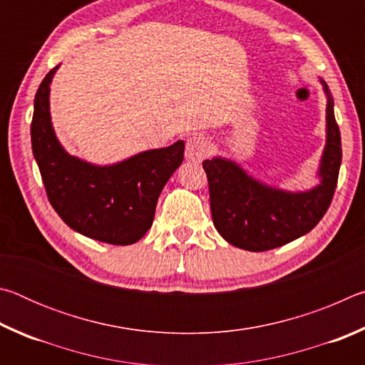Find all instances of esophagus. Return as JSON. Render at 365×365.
Masks as SVG:
<instances>
[{
	"label": "esophagus",
	"mask_w": 365,
	"mask_h": 365,
	"mask_svg": "<svg viewBox=\"0 0 365 365\" xmlns=\"http://www.w3.org/2000/svg\"><path fill=\"white\" fill-rule=\"evenodd\" d=\"M211 153V143H209L206 137L202 135H193L187 140V146H185V158L193 163H201L206 159Z\"/></svg>",
	"instance_id": "34e87169"
}]
</instances>
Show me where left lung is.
Segmentation results:
<instances>
[{"instance_id":"1","label":"left lung","mask_w":365,"mask_h":365,"mask_svg":"<svg viewBox=\"0 0 365 365\" xmlns=\"http://www.w3.org/2000/svg\"><path fill=\"white\" fill-rule=\"evenodd\" d=\"M320 83L327 96V137L316 187L287 191L251 177L232 159L215 156L202 163L214 227L237 248L255 252L279 248L311 232L329 209L341 165V135L329 85L322 78Z\"/></svg>"}]
</instances>
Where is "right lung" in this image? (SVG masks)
I'll return each mask as SVG.
<instances>
[{"label":"right lung","mask_w":365,"mask_h":365,"mask_svg":"<svg viewBox=\"0 0 365 365\" xmlns=\"http://www.w3.org/2000/svg\"><path fill=\"white\" fill-rule=\"evenodd\" d=\"M59 66L46 73L34 101L32 151L48 200L72 230L109 245H133L150 230L158 197L183 160L185 141L96 165L64 150L49 113V85Z\"/></svg>","instance_id":"obj_1"}]
</instances>
